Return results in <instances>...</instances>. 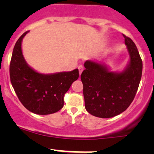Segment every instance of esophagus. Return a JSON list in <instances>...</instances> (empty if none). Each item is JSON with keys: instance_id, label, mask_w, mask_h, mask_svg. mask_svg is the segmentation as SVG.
<instances>
[{"instance_id": "obj_1", "label": "esophagus", "mask_w": 154, "mask_h": 154, "mask_svg": "<svg viewBox=\"0 0 154 154\" xmlns=\"http://www.w3.org/2000/svg\"><path fill=\"white\" fill-rule=\"evenodd\" d=\"M78 70H79V73H80V75L82 73V71H83V66H82V65H80V66H78Z\"/></svg>"}]
</instances>
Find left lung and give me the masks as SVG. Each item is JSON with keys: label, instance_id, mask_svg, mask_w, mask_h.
<instances>
[{"label": "left lung", "instance_id": "8db88e82", "mask_svg": "<svg viewBox=\"0 0 154 154\" xmlns=\"http://www.w3.org/2000/svg\"><path fill=\"white\" fill-rule=\"evenodd\" d=\"M130 54V63L121 73L91 60L84 63L82 72L85 107L96 117L108 119L125 111L133 102L140 83L142 60L133 40L123 34Z\"/></svg>", "mask_w": 154, "mask_h": 154}]
</instances>
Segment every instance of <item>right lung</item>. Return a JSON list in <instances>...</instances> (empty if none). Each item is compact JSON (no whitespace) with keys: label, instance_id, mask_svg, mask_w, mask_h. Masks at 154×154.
Here are the masks:
<instances>
[{"label":"right lung","instance_id":"1","mask_svg":"<svg viewBox=\"0 0 154 154\" xmlns=\"http://www.w3.org/2000/svg\"><path fill=\"white\" fill-rule=\"evenodd\" d=\"M25 32L16 42L10 66V81L23 106L35 114L48 115L61 109L64 95L79 77L78 69L68 72L42 74L26 63L21 51Z\"/></svg>","mask_w":154,"mask_h":154}]
</instances>
